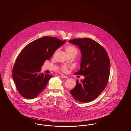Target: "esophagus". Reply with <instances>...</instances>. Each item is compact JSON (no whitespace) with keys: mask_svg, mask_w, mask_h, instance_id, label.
Segmentation results:
<instances>
[{"mask_svg":"<svg viewBox=\"0 0 131 131\" xmlns=\"http://www.w3.org/2000/svg\"><path fill=\"white\" fill-rule=\"evenodd\" d=\"M61 77L62 78H64V79H68V77H67V76H66V75H61Z\"/></svg>","mask_w":131,"mask_h":131,"instance_id":"obj_1","label":"esophagus"}]
</instances>
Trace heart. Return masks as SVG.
<instances>
[{
    "label": "heart",
    "mask_w": 131,
    "mask_h": 131,
    "mask_svg": "<svg viewBox=\"0 0 131 131\" xmlns=\"http://www.w3.org/2000/svg\"><path fill=\"white\" fill-rule=\"evenodd\" d=\"M65 51L68 56H70L72 55H74L75 56L78 53V50L77 49L75 48V47L73 46H67L65 48ZM70 67L66 65H63L61 67V70L63 72L66 73L68 71V69Z\"/></svg>",
    "instance_id": "1"
}]
</instances>
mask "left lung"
<instances>
[{"instance_id":"1","label":"left lung","mask_w":131,"mask_h":131,"mask_svg":"<svg viewBox=\"0 0 131 131\" xmlns=\"http://www.w3.org/2000/svg\"><path fill=\"white\" fill-rule=\"evenodd\" d=\"M69 42L78 46L81 54V68L75 75L85 78L76 81L70 93L75 100L87 103L96 99L107 85L110 77V60L105 49L90 38L70 40Z\"/></svg>"}]
</instances>
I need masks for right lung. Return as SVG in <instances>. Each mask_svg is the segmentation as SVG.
Wrapping results in <instances>:
<instances>
[{
  "label": "right lung",
  "instance_id": "right-lung-1",
  "mask_svg": "<svg viewBox=\"0 0 131 131\" xmlns=\"http://www.w3.org/2000/svg\"><path fill=\"white\" fill-rule=\"evenodd\" d=\"M65 41L44 36L32 41L22 50L13 67V79L23 97L34 99L47 87L52 76L40 73L41 67Z\"/></svg>",
  "mask_w": 131,
  "mask_h": 131
}]
</instances>
